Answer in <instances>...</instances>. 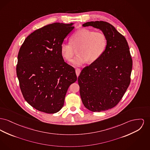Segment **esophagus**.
<instances>
[{"instance_id": "1", "label": "esophagus", "mask_w": 150, "mask_h": 150, "mask_svg": "<svg viewBox=\"0 0 150 150\" xmlns=\"http://www.w3.org/2000/svg\"><path fill=\"white\" fill-rule=\"evenodd\" d=\"M75 72H76V74L77 76L78 77L80 73V72H81L80 69H76L75 70Z\"/></svg>"}]
</instances>
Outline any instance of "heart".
Listing matches in <instances>:
<instances>
[{"label":"heart","mask_w":150,"mask_h":150,"mask_svg":"<svg viewBox=\"0 0 150 150\" xmlns=\"http://www.w3.org/2000/svg\"><path fill=\"white\" fill-rule=\"evenodd\" d=\"M108 44L105 34L102 32L82 28L77 30L70 38V42H63L61 52L63 57L70 61L72 58L75 49H78V55L71 63L79 66L86 62H94L104 53Z\"/></svg>","instance_id":"1"}]
</instances>
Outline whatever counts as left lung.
Segmentation results:
<instances>
[{"label":"left lung","mask_w":150,"mask_h":150,"mask_svg":"<svg viewBox=\"0 0 150 150\" xmlns=\"http://www.w3.org/2000/svg\"><path fill=\"white\" fill-rule=\"evenodd\" d=\"M83 26L100 29L108 39L104 53L84 67L78 79L84 106L100 112L115 107L123 97L130 83L132 58L126 38L110 24L96 21Z\"/></svg>","instance_id":"left-lung-1"}]
</instances>
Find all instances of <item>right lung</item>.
Instances as JSON below:
<instances>
[{"instance_id":"1","label":"right lung","mask_w":150,"mask_h":150,"mask_svg":"<svg viewBox=\"0 0 150 150\" xmlns=\"http://www.w3.org/2000/svg\"><path fill=\"white\" fill-rule=\"evenodd\" d=\"M73 24L55 23L38 29L19 50L16 74L20 88L27 103L40 112H59L68 88L77 80L74 68L64 62L61 52Z\"/></svg>"}]
</instances>
